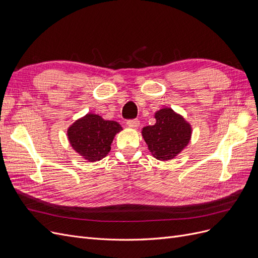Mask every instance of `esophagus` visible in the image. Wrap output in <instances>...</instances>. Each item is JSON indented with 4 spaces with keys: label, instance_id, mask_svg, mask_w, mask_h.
I'll list each match as a JSON object with an SVG mask.
<instances>
[{
    "label": "esophagus",
    "instance_id": "1",
    "mask_svg": "<svg viewBox=\"0 0 258 258\" xmlns=\"http://www.w3.org/2000/svg\"><path fill=\"white\" fill-rule=\"evenodd\" d=\"M127 124L130 128H138L140 126V121L138 119H129L127 120Z\"/></svg>",
    "mask_w": 258,
    "mask_h": 258
}]
</instances>
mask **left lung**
I'll return each instance as SVG.
<instances>
[{
  "label": "left lung",
  "mask_w": 258,
  "mask_h": 258,
  "mask_svg": "<svg viewBox=\"0 0 258 258\" xmlns=\"http://www.w3.org/2000/svg\"><path fill=\"white\" fill-rule=\"evenodd\" d=\"M155 118V124L142 129L148 150L158 160L173 159L189 143L190 124L169 107L156 112Z\"/></svg>",
  "instance_id": "obj_1"
}]
</instances>
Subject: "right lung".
I'll list each match as a JSON object with an SVG mask.
<instances>
[{
	"instance_id": "right-lung-1",
	"label": "right lung",
	"mask_w": 258,
	"mask_h": 258,
	"mask_svg": "<svg viewBox=\"0 0 258 258\" xmlns=\"http://www.w3.org/2000/svg\"><path fill=\"white\" fill-rule=\"evenodd\" d=\"M122 130L114 120H104L97 114H87L68 129V138L73 150L88 161L104 158L111 151L116 134Z\"/></svg>"
}]
</instances>
